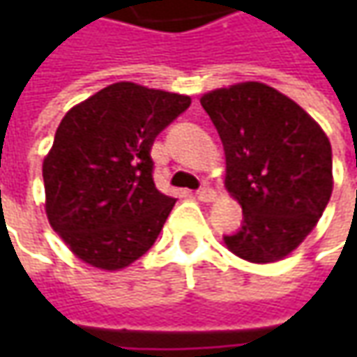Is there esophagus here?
I'll return each instance as SVG.
<instances>
[{"label": "esophagus", "instance_id": "obj_1", "mask_svg": "<svg viewBox=\"0 0 357 357\" xmlns=\"http://www.w3.org/2000/svg\"><path fill=\"white\" fill-rule=\"evenodd\" d=\"M197 199L202 200V202H213L216 199V192H214L213 188H208V186H202L197 192Z\"/></svg>", "mask_w": 357, "mask_h": 357}]
</instances>
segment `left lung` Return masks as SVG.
Here are the masks:
<instances>
[{"mask_svg":"<svg viewBox=\"0 0 357 357\" xmlns=\"http://www.w3.org/2000/svg\"><path fill=\"white\" fill-rule=\"evenodd\" d=\"M200 105L225 144V186L244 216L225 244L254 264L278 262L314 230L332 197L330 139L300 105L258 81L208 91Z\"/></svg>","mask_w":357,"mask_h":357,"instance_id":"left-lung-1","label":"left lung"}]
</instances>
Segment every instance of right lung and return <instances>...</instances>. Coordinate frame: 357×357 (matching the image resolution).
Listing matches in <instances>:
<instances>
[{
	"label": "right lung",
	"instance_id": "right-lung-1",
	"mask_svg": "<svg viewBox=\"0 0 357 357\" xmlns=\"http://www.w3.org/2000/svg\"><path fill=\"white\" fill-rule=\"evenodd\" d=\"M188 105V95L121 81L61 119L43 158L45 213L79 260L115 272L155 244L176 199L155 186L151 146Z\"/></svg>",
	"mask_w": 357,
	"mask_h": 357
}]
</instances>
